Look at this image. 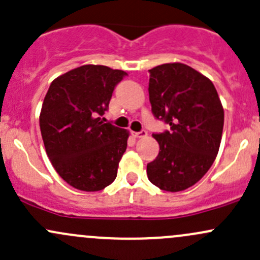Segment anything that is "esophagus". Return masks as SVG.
<instances>
[{"label":"esophagus","mask_w":260,"mask_h":260,"mask_svg":"<svg viewBox=\"0 0 260 260\" xmlns=\"http://www.w3.org/2000/svg\"><path fill=\"white\" fill-rule=\"evenodd\" d=\"M146 135H147V131L146 130H140V131H138V133H136V131H134V133H133L134 138H138V139L145 138V136H146Z\"/></svg>","instance_id":"34e87169"}]
</instances>
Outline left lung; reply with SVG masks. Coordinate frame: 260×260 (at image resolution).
Instances as JSON below:
<instances>
[{"instance_id": "obj_1", "label": "left lung", "mask_w": 260, "mask_h": 260, "mask_svg": "<svg viewBox=\"0 0 260 260\" xmlns=\"http://www.w3.org/2000/svg\"><path fill=\"white\" fill-rule=\"evenodd\" d=\"M149 73L151 111L170 129L152 134L160 152L147 164V177L164 191H183L198 182L213 164L224 111L213 83L191 67L167 63Z\"/></svg>"}]
</instances>
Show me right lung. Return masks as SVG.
I'll return each mask as SVG.
<instances>
[{
  "label": "right lung",
  "instance_id": "add662e5",
  "mask_svg": "<svg viewBox=\"0 0 260 260\" xmlns=\"http://www.w3.org/2000/svg\"><path fill=\"white\" fill-rule=\"evenodd\" d=\"M127 73L82 66L53 80L40 126L47 155L60 177L80 191H100L118 175L129 134L103 115L115 86Z\"/></svg>",
  "mask_w": 260,
  "mask_h": 260
}]
</instances>
